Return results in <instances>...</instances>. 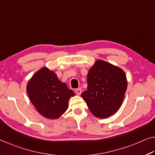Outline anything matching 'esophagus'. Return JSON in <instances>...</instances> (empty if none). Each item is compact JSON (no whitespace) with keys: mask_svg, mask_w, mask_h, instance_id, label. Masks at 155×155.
Masks as SVG:
<instances>
[{"mask_svg":"<svg viewBox=\"0 0 155 155\" xmlns=\"http://www.w3.org/2000/svg\"><path fill=\"white\" fill-rule=\"evenodd\" d=\"M75 93L76 94L78 95H81V93H82V89H81V88H77V89L75 90Z\"/></svg>","mask_w":155,"mask_h":155,"instance_id":"esophagus-1","label":"esophagus"}]
</instances>
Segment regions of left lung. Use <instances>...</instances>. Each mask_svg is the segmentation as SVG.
Here are the masks:
<instances>
[{
  "label": "left lung",
  "instance_id": "1",
  "mask_svg": "<svg viewBox=\"0 0 155 155\" xmlns=\"http://www.w3.org/2000/svg\"><path fill=\"white\" fill-rule=\"evenodd\" d=\"M87 85V91L81 96L93 115L104 119L120 108L127 88V80L121 68L99 60L88 71Z\"/></svg>",
  "mask_w": 155,
  "mask_h": 155
}]
</instances>
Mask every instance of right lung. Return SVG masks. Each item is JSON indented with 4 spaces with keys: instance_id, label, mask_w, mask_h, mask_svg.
Returning a JSON list of instances; mask_svg holds the SVG:
<instances>
[{
    "instance_id": "obj_1",
    "label": "right lung",
    "mask_w": 155,
    "mask_h": 155,
    "mask_svg": "<svg viewBox=\"0 0 155 155\" xmlns=\"http://www.w3.org/2000/svg\"><path fill=\"white\" fill-rule=\"evenodd\" d=\"M27 91L38 112L51 120L60 117L67 110L71 97L75 95L47 67L42 68L32 76L27 84Z\"/></svg>"
}]
</instances>
